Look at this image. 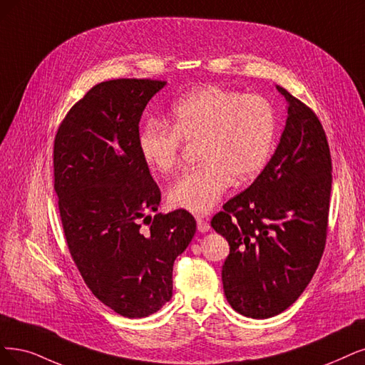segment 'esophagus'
Instances as JSON below:
<instances>
[{"instance_id":"1","label":"esophagus","mask_w":365,"mask_h":365,"mask_svg":"<svg viewBox=\"0 0 365 365\" xmlns=\"http://www.w3.org/2000/svg\"><path fill=\"white\" fill-rule=\"evenodd\" d=\"M195 220H197V228H198V232L206 233V232L210 230V225H209L207 220L203 217V215H198V217H197Z\"/></svg>"}]
</instances>
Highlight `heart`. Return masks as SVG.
Wrapping results in <instances>:
<instances>
[{
  "mask_svg": "<svg viewBox=\"0 0 365 365\" xmlns=\"http://www.w3.org/2000/svg\"><path fill=\"white\" fill-rule=\"evenodd\" d=\"M277 117L272 105L257 94H240L206 86L175 102L171 126L148 120L138 135L145 167L160 175L179 164L182 143L197 144L200 167L173 183L174 207L206 213L232 183H245L263 171L272 155Z\"/></svg>",
  "mask_w": 365,
  "mask_h": 365,
  "instance_id": "1",
  "label": "heart"
}]
</instances>
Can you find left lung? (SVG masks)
Masks as SVG:
<instances>
[{
  "label": "left lung",
  "instance_id": "left-lung-1",
  "mask_svg": "<svg viewBox=\"0 0 365 365\" xmlns=\"http://www.w3.org/2000/svg\"><path fill=\"white\" fill-rule=\"evenodd\" d=\"M287 120L257 179L212 218L230 254L222 286L235 312L269 319L287 309L312 281L327 242L331 153L319 118L282 87Z\"/></svg>",
  "mask_w": 365,
  "mask_h": 365
}]
</instances>
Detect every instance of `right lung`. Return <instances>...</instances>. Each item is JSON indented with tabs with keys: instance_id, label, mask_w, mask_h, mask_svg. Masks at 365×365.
Here are the masks:
<instances>
[{
	"instance_id": "right-lung-1",
	"label": "right lung",
	"mask_w": 365,
	"mask_h": 365,
	"mask_svg": "<svg viewBox=\"0 0 365 365\" xmlns=\"http://www.w3.org/2000/svg\"><path fill=\"white\" fill-rule=\"evenodd\" d=\"M165 81L113 79L72 106L53 143V190L72 259L96 298L147 317L173 296V264L197 230L190 212H156L160 191L138 150L140 118ZM149 220V227L140 221Z\"/></svg>"
}]
</instances>
